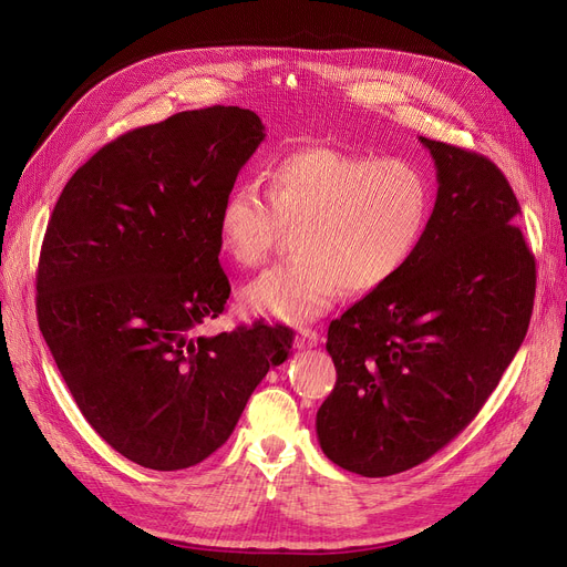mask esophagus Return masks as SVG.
I'll use <instances>...</instances> for the list:
<instances>
[{
    "instance_id": "34e87169",
    "label": "esophagus",
    "mask_w": 567,
    "mask_h": 567,
    "mask_svg": "<svg viewBox=\"0 0 567 567\" xmlns=\"http://www.w3.org/2000/svg\"><path fill=\"white\" fill-rule=\"evenodd\" d=\"M317 344H319L317 331H312V329H301L299 333H296V347H299V349H312V347H317Z\"/></svg>"
}]
</instances>
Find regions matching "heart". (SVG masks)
Masks as SVG:
<instances>
[{
  "label": "heart",
  "instance_id": "heart-1",
  "mask_svg": "<svg viewBox=\"0 0 567 567\" xmlns=\"http://www.w3.org/2000/svg\"><path fill=\"white\" fill-rule=\"evenodd\" d=\"M432 186L406 161L340 148H301L268 169V186H234L218 212L220 248L259 266L293 227L296 257L244 289V306L282 323L315 321L344 289L393 280L419 250L432 218Z\"/></svg>",
  "mask_w": 567,
  "mask_h": 567
}]
</instances>
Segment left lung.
I'll use <instances>...</instances> for the list:
<instances>
[{"instance_id": "obj_1", "label": "left lung", "mask_w": 567, "mask_h": 567, "mask_svg": "<svg viewBox=\"0 0 567 567\" xmlns=\"http://www.w3.org/2000/svg\"><path fill=\"white\" fill-rule=\"evenodd\" d=\"M436 202L402 271L331 321L338 370L317 411L333 464L383 478L430 460L478 415L528 331L535 259L519 202L485 156L421 137Z\"/></svg>"}]
</instances>
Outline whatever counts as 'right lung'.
<instances>
[{"label":"right lung","mask_w":567,"mask_h":567,"mask_svg":"<svg viewBox=\"0 0 567 567\" xmlns=\"http://www.w3.org/2000/svg\"><path fill=\"white\" fill-rule=\"evenodd\" d=\"M264 137L252 110L178 112L105 144L54 204L39 329L86 423L144 468L216 453L289 355L282 326L197 333L231 291L220 204Z\"/></svg>","instance_id":"1"}]
</instances>
